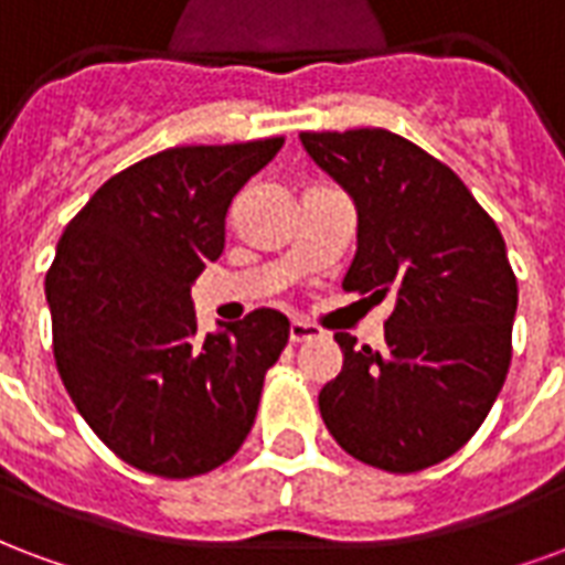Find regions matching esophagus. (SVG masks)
<instances>
[{
  "instance_id": "34e87169",
  "label": "esophagus",
  "mask_w": 565,
  "mask_h": 565,
  "mask_svg": "<svg viewBox=\"0 0 565 565\" xmlns=\"http://www.w3.org/2000/svg\"><path fill=\"white\" fill-rule=\"evenodd\" d=\"M311 338H317V326L305 323V320H294L290 323V341L294 344H302V341H311Z\"/></svg>"
}]
</instances>
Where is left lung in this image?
Instances as JSON below:
<instances>
[{
  "label": "left lung",
  "instance_id": "8db88e82",
  "mask_svg": "<svg viewBox=\"0 0 565 565\" xmlns=\"http://www.w3.org/2000/svg\"><path fill=\"white\" fill-rule=\"evenodd\" d=\"M299 140L356 206L344 290L395 302L380 350L335 335L344 367L320 392V416L359 461L416 473L458 452L503 388L518 308L505 242L461 179L398 134Z\"/></svg>",
  "mask_w": 565,
  "mask_h": 565
}]
</instances>
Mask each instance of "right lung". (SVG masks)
<instances>
[{
	"instance_id": "add662e5",
	"label": "right lung",
	"mask_w": 565,
	"mask_h": 565,
	"mask_svg": "<svg viewBox=\"0 0 565 565\" xmlns=\"http://www.w3.org/2000/svg\"><path fill=\"white\" fill-rule=\"evenodd\" d=\"M284 137L177 146L107 179L71 218L47 271L53 356L74 407L125 463L209 473L248 437L290 320L257 308L198 335L191 284L224 250L233 198Z\"/></svg>"
}]
</instances>
